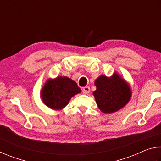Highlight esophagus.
Masks as SVG:
<instances>
[{
  "label": "esophagus",
  "mask_w": 161,
  "mask_h": 161,
  "mask_svg": "<svg viewBox=\"0 0 161 161\" xmlns=\"http://www.w3.org/2000/svg\"><path fill=\"white\" fill-rule=\"evenodd\" d=\"M89 92H90V88H89V86H85L82 89V92H83V94H89Z\"/></svg>",
  "instance_id": "obj_1"
}]
</instances>
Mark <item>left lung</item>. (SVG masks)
I'll return each mask as SVG.
<instances>
[{
  "mask_svg": "<svg viewBox=\"0 0 161 161\" xmlns=\"http://www.w3.org/2000/svg\"><path fill=\"white\" fill-rule=\"evenodd\" d=\"M93 92L97 104L104 114H111L123 108L131 97L130 87L117 73L110 77L101 75L94 82Z\"/></svg>",
  "mask_w": 161,
  "mask_h": 161,
  "instance_id": "obj_1",
  "label": "left lung"
}]
</instances>
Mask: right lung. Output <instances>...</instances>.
Wrapping results in <instances>:
<instances>
[{"label": "right lung", "mask_w": 161, "mask_h": 161, "mask_svg": "<svg viewBox=\"0 0 161 161\" xmlns=\"http://www.w3.org/2000/svg\"><path fill=\"white\" fill-rule=\"evenodd\" d=\"M81 92L77 83L69 77H58L46 81L41 91L43 103L54 110H61L72 97Z\"/></svg>", "instance_id": "obj_1"}]
</instances>
